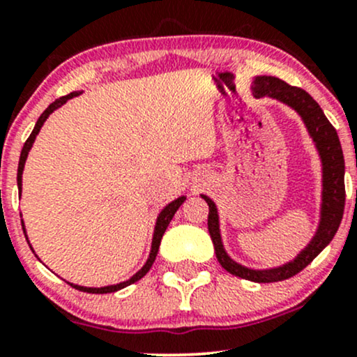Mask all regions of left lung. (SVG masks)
I'll list each match as a JSON object with an SVG mask.
<instances>
[{"instance_id": "left-lung-1", "label": "left lung", "mask_w": 357, "mask_h": 357, "mask_svg": "<svg viewBox=\"0 0 357 357\" xmlns=\"http://www.w3.org/2000/svg\"><path fill=\"white\" fill-rule=\"evenodd\" d=\"M255 97H272L284 104L296 109L301 117L304 119L309 134L312 136L315 146H317L319 154L322 159V211H321V225H319L317 233L307 245L304 252H301L294 261L284 265V267L272 270H252L241 267L240 264L233 261L225 252L223 243H221L220 227H218V211H216L215 203L208 196L202 195V198L210 206L208 213V231L215 245V253L218 258L220 265L231 275H236L245 280L258 282V284H270V282H280L287 278L297 275L302 272L310 261L314 260L319 253L322 252L331 240L334 238L339 225H341L344 215V203H346V188H344V155L342 147L339 142V136L335 132L334 126L324 116L321 105L315 102L304 89L294 87L287 82L277 79V77L261 75L253 80L252 85Z\"/></svg>"}]
</instances>
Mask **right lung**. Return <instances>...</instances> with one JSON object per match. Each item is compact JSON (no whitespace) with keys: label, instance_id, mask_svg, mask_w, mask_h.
<instances>
[{"label":"right lung","instance_id":"right-lung-1","mask_svg":"<svg viewBox=\"0 0 357 357\" xmlns=\"http://www.w3.org/2000/svg\"><path fill=\"white\" fill-rule=\"evenodd\" d=\"M79 93H80V92H72V93H68V96H63V97H60V99H56L55 102H52V104L48 105L47 109H45V112L42 114V116L38 117V121H36V124H35V127H33V130H31L30 137H28V139H26V142H24V146H23V149H22V155H20V162H18V176H16V179H18V190H20V195H22V174H23L24 161H26V155H28V153H30L31 146H33L36 134L40 132V129H42L43 122L47 121L48 116H50V114L53 112V110L59 109L60 105H63L65 102H67L68 99H72V97H77V96H79ZM184 199H186V198H184V196H181V198H178V199H174L173 203L167 204V206L165 208V210H162L161 213H159L158 221H155L154 236H153V247H151L149 258H147L146 265H144V267H142L141 270H139V272L136 273V275L130 277L129 280L121 282V284H117V285L100 287V289H93V287H80V285H73V284H70V285L73 287V289L82 290V292H89V294H109V292H117V290L124 289V287L130 285V284H134V282H137V280H141V278L144 277L147 272H149V268L153 267V264H154V260H155V255H158L159 245H161V238H162V235H165V231H166L167 225H169V221L173 220L174 213L178 211V208L181 206V204L184 203ZM23 231H24V228H23Z\"/></svg>","mask_w":357,"mask_h":357}]
</instances>
